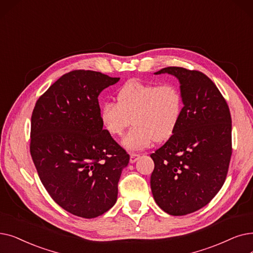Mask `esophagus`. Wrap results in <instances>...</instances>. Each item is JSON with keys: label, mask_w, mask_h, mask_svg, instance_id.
Instances as JSON below:
<instances>
[{"label": "esophagus", "mask_w": 253, "mask_h": 253, "mask_svg": "<svg viewBox=\"0 0 253 253\" xmlns=\"http://www.w3.org/2000/svg\"><path fill=\"white\" fill-rule=\"evenodd\" d=\"M139 157H140V154H137V153L130 154V162L131 163H134L136 160H138Z\"/></svg>", "instance_id": "1"}]
</instances>
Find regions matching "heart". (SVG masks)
<instances>
[{"instance_id":"b5f03b06","label":"heart","mask_w":253,"mask_h":253,"mask_svg":"<svg viewBox=\"0 0 253 253\" xmlns=\"http://www.w3.org/2000/svg\"><path fill=\"white\" fill-rule=\"evenodd\" d=\"M117 103L102 104L99 119L103 129L119 136L132 121V128L121 140L128 151L151 147L156 140L170 138L184 113V97L174 84L126 83L117 92Z\"/></svg>"}]
</instances>
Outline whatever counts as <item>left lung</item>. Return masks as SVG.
Instances as JSON below:
<instances>
[{
    "label": "left lung",
    "instance_id": "1",
    "mask_svg": "<svg viewBox=\"0 0 253 253\" xmlns=\"http://www.w3.org/2000/svg\"><path fill=\"white\" fill-rule=\"evenodd\" d=\"M180 82L184 113L173 135L151 154V189L156 204L173 216L210 203L225 181L232 156V117L216 84L201 71L167 67Z\"/></svg>",
    "mask_w": 253,
    "mask_h": 253
}]
</instances>
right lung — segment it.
Masks as SVG:
<instances>
[{"mask_svg":"<svg viewBox=\"0 0 253 253\" xmlns=\"http://www.w3.org/2000/svg\"><path fill=\"white\" fill-rule=\"evenodd\" d=\"M92 70L64 74L37 100L30 152L44 188L61 208L95 218L117 202L127 152L103 129L98 96L118 83Z\"/></svg>","mask_w":253,"mask_h":253,"instance_id":"add662e5","label":"right lung"}]
</instances>
